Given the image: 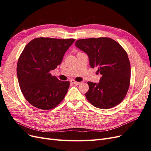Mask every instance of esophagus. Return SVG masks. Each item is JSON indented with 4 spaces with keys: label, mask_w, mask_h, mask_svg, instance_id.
I'll list each match as a JSON object with an SVG mask.
<instances>
[{
    "label": "esophagus",
    "mask_w": 151,
    "mask_h": 151,
    "mask_svg": "<svg viewBox=\"0 0 151 151\" xmlns=\"http://www.w3.org/2000/svg\"><path fill=\"white\" fill-rule=\"evenodd\" d=\"M70 82H71L72 83H73V84H75V85H79V84H81V82H77V81H75L74 80H71Z\"/></svg>",
    "instance_id": "34e87169"
}]
</instances>
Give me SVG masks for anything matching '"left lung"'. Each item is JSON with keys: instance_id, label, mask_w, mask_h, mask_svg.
Masks as SVG:
<instances>
[{"instance_id": "1", "label": "left lung", "mask_w": 151, "mask_h": 151, "mask_svg": "<svg viewBox=\"0 0 151 151\" xmlns=\"http://www.w3.org/2000/svg\"><path fill=\"white\" fill-rule=\"evenodd\" d=\"M75 45L88 55L90 66L97 67L101 75L99 83H88V101L101 109L120 103L130 81V63L125 50L116 41L104 37L78 40Z\"/></svg>"}]
</instances>
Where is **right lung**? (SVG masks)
<instances>
[{
  "label": "right lung",
  "mask_w": 151,
  "mask_h": 151,
  "mask_svg": "<svg viewBox=\"0 0 151 151\" xmlns=\"http://www.w3.org/2000/svg\"><path fill=\"white\" fill-rule=\"evenodd\" d=\"M75 39L37 38L27 44L18 60L17 76L26 99L40 109H51L64 99L70 86L50 74L61 63Z\"/></svg>",
  "instance_id": "add662e5"
}]
</instances>
